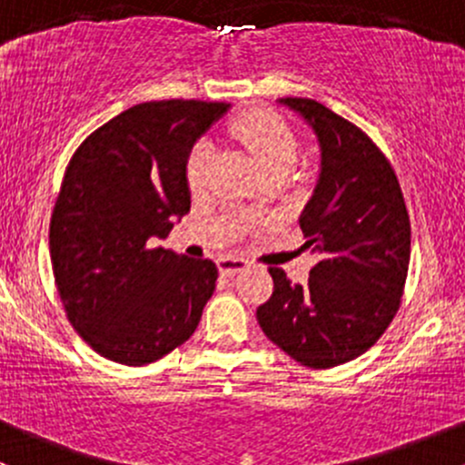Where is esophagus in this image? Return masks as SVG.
I'll return each mask as SVG.
<instances>
[{"instance_id":"obj_1","label":"esophagus","mask_w":465,"mask_h":465,"mask_svg":"<svg viewBox=\"0 0 465 465\" xmlns=\"http://www.w3.org/2000/svg\"><path fill=\"white\" fill-rule=\"evenodd\" d=\"M217 266H219V272H223V275H234V272L246 271V268L251 266V262L237 255H223L217 260Z\"/></svg>"}]
</instances>
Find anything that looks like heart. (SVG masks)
I'll return each instance as SVG.
<instances>
[{"label": "heart", "mask_w": 465, "mask_h": 465, "mask_svg": "<svg viewBox=\"0 0 465 465\" xmlns=\"http://www.w3.org/2000/svg\"><path fill=\"white\" fill-rule=\"evenodd\" d=\"M231 136L251 154L262 172L291 170L298 159V138L277 114L268 109H251L231 123ZM210 145L199 143L185 163V181L197 193L205 185L210 170Z\"/></svg>", "instance_id": "1"}]
</instances>
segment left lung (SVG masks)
<instances>
[{"label": "left lung", "mask_w": 465, "mask_h": 465, "mask_svg": "<svg viewBox=\"0 0 465 465\" xmlns=\"http://www.w3.org/2000/svg\"><path fill=\"white\" fill-rule=\"evenodd\" d=\"M320 141V179L300 214L313 252L306 284L268 268L272 295L257 309L268 340L300 365L329 370L365 353L401 306L410 266V214L376 143L311 98H282Z\"/></svg>", "instance_id": "left-lung-1"}]
</instances>
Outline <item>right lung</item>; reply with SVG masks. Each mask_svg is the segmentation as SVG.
Returning <instances> with one entry per match:
<instances>
[{"label": "right lung", "instance_id": "1", "mask_svg": "<svg viewBox=\"0 0 465 465\" xmlns=\"http://www.w3.org/2000/svg\"><path fill=\"white\" fill-rule=\"evenodd\" d=\"M226 103L154 100L89 134L66 165L49 226L66 318L121 365L159 361L194 333L213 298L210 260L154 248L190 213L185 163Z\"/></svg>", "mask_w": 465, "mask_h": 465}]
</instances>
